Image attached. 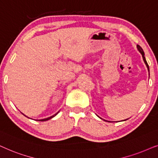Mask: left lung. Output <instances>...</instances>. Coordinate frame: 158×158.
I'll list each match as a JSON object with an SVG mask.
<instances>
[{"mask_svg":"<svg viewBox=\"0 0 158 158\" xmlns=\"http://www.w3.org/2000/svg\"><path fill=\"white\" fill-rule=\"evenodd\" d=\"M137 49H138L139 51L140 52V53L142 54V58H143V60H144V64H146L147 67H148V71H150V69H149V66H148V62H147V60H146V58H145V57H144V51H143L142 48H141L139 45H137ZM101 119H102V118H101ZM126 120H127V119H126ZM126 120H124V121H126ZM104 121H107L106 120H104Z\"/></svg>","mask_w":158,"mask_h":158,"instance_id":"obj_1","label":"left lung"}]
</instances>
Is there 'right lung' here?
Masks as SVG:
<instances>
[{"mask_svg":"<svg viewBox=\"0 0 158 158\" xmlns=\"http://www.w3.org/2000/svg\"><path fill=\"white\" fill-rule=\"evenodd\" d=\"M58 112H59V111H58ZM58 112L57 113H56V114L55 115H52V116H50V117H48V118H44V119H40V120H36V121H48V120H50V119H51L52 118H53L54 116H56V115L58 114ZM25 116H26V115H25ZM28 118V117H27Z\"/></svg>","mask_w":158,"mask_h":158,"instance_id":"1","label":"right lung"}]
</instances>
